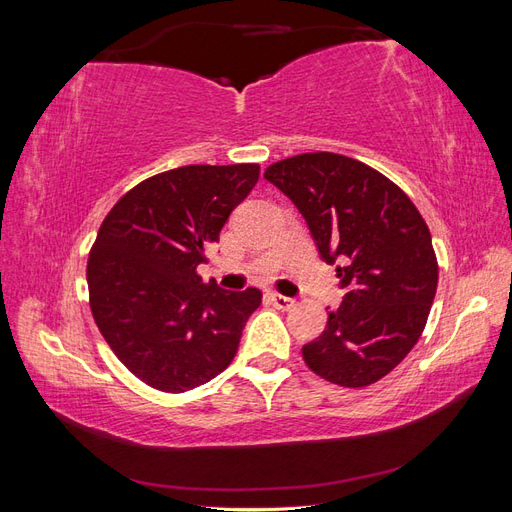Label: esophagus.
<instances>
[{
    "label": "esophagus",
    "mask_w": 512,
    "mask_h": 512,
    "mask_svg": "<svg viewBox=\"0 0 512 512\" xmlns=\"http://www.w3.org/2000/svg\"><path fill=\"white\" fill-rule=\"evenodd\" d=\"M271 303H273L277 309H282V312H288V309H292L294 305H297L292 299L284 297V294H277V292L271 294Z\"/></svg>",
    "instance_id": "1"
}]
</instances>
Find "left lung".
I'll return each mask as SVG.
<instances>
[{
  "label": "left lung",
  "instance_id": "left-lung-1",
  "mask_svg": "<svg viewBox=\"0 0 512 512\" xmlns=\"http://www.w3.org/2000/svg\"><path fill=\"white\" fill-rule=\"evenodd\" d=\"M265 179L305 218L320 256L346 288L303 361L316 376L361 389L393 371L421 337L438 288L429 228L389 177L331 151L271 164Z\"/></svg>",
  "mask_w": 512,
  "mask_h": 512
}]
</instances>
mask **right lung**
Returning a JSON list of instances; mask_svg holds the SVG:
<instances>
[{
    "instance_id": "right-lung-1",
    "label": "right lung",
    "mask_w": 512,
    "mask_h": 512,
    "mask_svg": "<svg viewBox=\"0 0 512 512\" xmlns=\"http://www.w3.org/2000/svg\"><path fill=\"white\" fill-rule=\"evenodd\" d=\"M258 175V164L173 168L134 185L104 218L87 260L89 307L117 359L151 389L192 391L235 359L262 292L220 290L196 269Z\"/></svg>"
}]
</instances>
